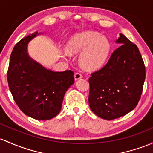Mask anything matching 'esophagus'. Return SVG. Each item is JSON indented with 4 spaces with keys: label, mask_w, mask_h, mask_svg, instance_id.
Listing matches in <instances>:
<instances>
[{
    "label": "esophagus",
    "mask_w": 153,
    "mask_h": 153,
    "mask_svg": "<svg viewBox=\"0 0 153 153\" xmlns=\"http://www.w3.org/2000/svg\"><path fill=\"white\" fill-rule=\"evenodd\" d=\"M74 78H75V81H77V80L81 79L82 78V75L81 73H79V72H77V73H75V75H74Z\"/></svg>",
    "instance_id": "34e87169"
}]
</instances>
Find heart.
Instances as JSON below:
<instances>
[{
	"instance_id": "obj_1",
	"label": "heart",
	"mask_w": 153,
	"mask_h": 153,
	"mask_svg": "<svg viewBox=\"0 0 153 153\" xmlns=\"http://www.w3.org/2000/svg\"><path fill=\"white\" fill-rule=\"evenodd\" d=\"M69 53L82 52L80 63L87 70H94L103 65L111 51V43L105 36L93 31H84L72 36L67 45Z\"/></svg>"
}]
</instances>
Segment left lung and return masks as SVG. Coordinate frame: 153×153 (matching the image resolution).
Listing matches in <instances>:
<instances>
[{"label": "left lung", "mask_w": 153, "mask_h": 153, "mask_svg": "<svg viewBox=\"0 0 153 153\" xmlns=\"http://www.w3.org/2000/svg\"><path fill=\"white\" fill-rule=\"evenodd\" d=\"M116 42L121 45L107 64L91 73L89 104L100 118L114 120L136 108L145 80V66L139 48L120 33Z\"/></svg>", "instance_id": "left-lung-1"}]
</instances>
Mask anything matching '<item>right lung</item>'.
I'll return each mask as SVG.
<instances>
[{"label":"right lung","mask_w":153,"mask_h":153,"mask_svg":"<svg viewBox=\"0 0 153 153\" xmlns=\"http://www.w3.org/2000/svg\"><path fill=\"white\" fill-rule=\"evenodd\" d=\"M37 31L22 38L13 48L7 80L14 101L28 117L47 120L59 114L64 96L74 83L71 70L53 72L30 57L28 42Z\"/></svg>","instance_id":"obj_1"}]
</instances>
